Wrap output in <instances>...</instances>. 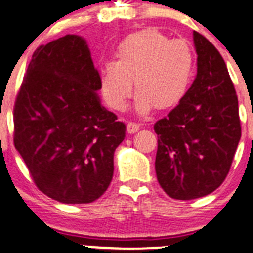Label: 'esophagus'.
Listing matches in <instances>:
<instances>
[{
    "label": "esophagus",
    "instance_id": "34e87169",
    "mask_svg": "<svg viewBox=\"0 0 253 253\" xmlns=\"http://www.w3.org/2000/svg\"><path fill=\"white\" fill-rule=\"evenodd\" d=\"M138 129H140V125L136 124V122H128L127 124V132L128 133H135Z\"/></svg>",
    "mask_w": 253,
    "mask_h": 253
}]
</instances>
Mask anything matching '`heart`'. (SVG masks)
Here are the masks:
<instances>
[{"instance_id": "1", "label": "heart", "mask_w": 253, "mask_h": 253, "mask_svg": "<svg viewBox=\"0 0 253 253\" xmlns=\"http://www.w3.org/2000/svg\"><path fill=\"white\" fill-rule=\"evenodd\" d=\"M192 50L183 40H171L156 29L129 34L117 47V60L101 68V89L113 110L121 111L137 90L136 110L145 113L154 104L165 110L183 99L193 77Z\"/></svg>"}]
</instances>
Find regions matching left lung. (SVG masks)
Masks as SVG:
<instances>
[{"label": "left lung", "instance_id": "left-lung-1", "mask_svg": "<svg viewBox=\"0 0 253 253\" xmlns=\"http://www.w3.org/2000/svg\"><path fill=\"white\" fill-rule=\"evenodd\" d=\"M193 39L197 77L179 104L154 125L158 181L169 197L180 200L220 186L241 138L238 99L226 63L208 39L197 31Z\"/></svg>", "mask_w": 253, "mask_h": 253}]
</instances>
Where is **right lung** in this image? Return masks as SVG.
Segmentation results:
<instances>
[{"label": "right lung", "instance_id": "add662e5", "mask_svg": "<svg viewBox=\"0 0 253 253\" xmlns=\"http://www.w3.org/2000/svg\"><path fill=\"white\" fill-rule=\"evenodd\" d=\"M87 42L65 35L33 54L13 108V143L40 192L92 203L113 176L126 126L101 104Z\"/></svg>", "mask_w": 253, "mask_h": 253}]
</instances>
